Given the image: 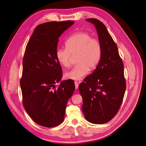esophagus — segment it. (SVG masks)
I'll use <instances>...</instances> for the list:
<instances>
[{"instance_id": "1", "label": "esophagus", "mask_w": 146, "mask_h": 146, "mask_svg": "<svg viewBox=\"0 0 146 146\" xmlns=\"http://www.w3.org/2000/svg\"><path fill=\"white\" fill-rule=\"evenodd\" d=\"M74 83H75V87H76V89H77L78 88V83L76 81L74 82Z\"/></svg>"}]
</instances>
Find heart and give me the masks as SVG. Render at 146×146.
Returning a JSON list of instances; mask_svg holds the SVG:
<instances>
[{
	"instance_id": "obj_1",
	"label": "heart",
	"mask_w": 146,
	"mask_h": 146,
	"mask_svg": "<svg viewBox=\"0 0 146 146\" xmlns=\"http://www.w3.org/2000/svg\"><path fill=\"white\" fill-rule=\"evenodd\" d=\"M65 46L58 48L55 52L56 60L61 66L69 68L72 55H77V64L65 74L68 78L81 80L89 72L90 67L94 69L98 66L102 54L101 44L89 33L80 31L74 33L66 39Z\"/></svg>"
}]
</instances>
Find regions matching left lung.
I'll list each match as a JSON object with an SVG mask.
<instances>
[{
	"label": "left lung",
	"instance_id": "left-lung-1",
	"mask_svg": "<svg viewBox=\"0 0 146 146\" xmlns=\"http://www.w3.org/2000/svg\"><path fill=\"white\" fill-rule=\"evenodd\" d=\"M94 25L102 46L100 60L92 74L79 85L82 110L88 121L108 122L120 108L126 89L123 62L118 48L105 25L97 19H86Z\"/></svg>",
	"mask_w": 146,
	"mask_h": 146
}]
</instances>
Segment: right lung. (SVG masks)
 Here are the masks:
<instances>
[{
	"mask_svg": "<svg viewBox=\"0 0 146 146\" xmlns=\"http://www.w3.org/2000/svg\"><path fill=\"white\" fill-rule=\"evenodd\" d=\"M74 24V21H66L39 25L26 46L20 81L23 105L39 125L49 128L60 124L75 90L72 80L55 85L63 76L55 55L58 38Z\"/></svg>",
	"mask_w": 146,
	"mask_h": 146,
	"instance_id": "1",
	"label": "right lung"
}]
</instances>
